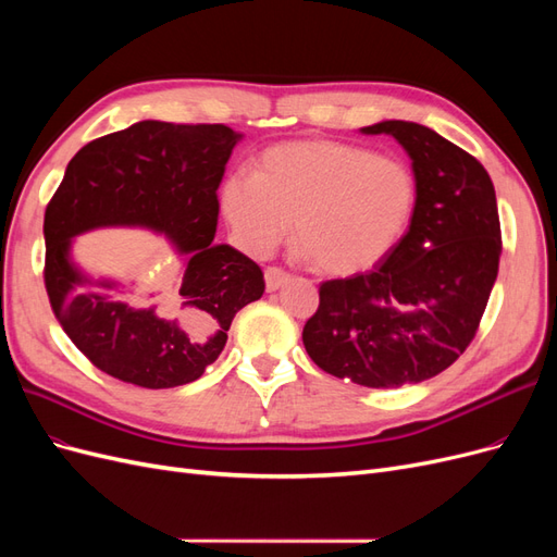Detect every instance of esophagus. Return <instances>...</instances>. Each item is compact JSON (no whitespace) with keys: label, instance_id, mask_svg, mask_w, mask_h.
<instances>
[{"label":"esophagus","instance_id":"esophagus-1","mask_svg":"<svg viewBox=\"0 0 557 557\" xmlns=\"http://www.w3.org/2000/svg\"><path fill=\"white\" fill-rule=\"evenodd\" d=\"M288 278H290V274L283 272L281 267H267V269H264V283H267V290H269V293L278 290L281 285L288 283Z\"/></svg>","mask_w":557,"mask_h":557}]
</instances>
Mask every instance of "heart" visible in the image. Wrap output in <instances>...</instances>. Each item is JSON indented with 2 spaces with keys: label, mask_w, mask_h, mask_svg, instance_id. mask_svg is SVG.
Returning a JSON list of instances; mask_svg holds the SVG:
<instances>
[{
  "label": "heart",
  "mask_w": 557,
  "mask_h": 557,
  "mask_svg": "<svg viewBox=\"0 0 557 557\" xmlns=\"http://www.w3.org/2000/svg\"><path fill=\"white\" fill-rule=\"evenodd\" d=\"M413 209L409 164L332 139L267 148L256 172L221 185V211L246 250L269 256L293 221L301 256L330 276L376 264L407 232Z\"/></svg>",
  "instance_id": "b5f03b06"
}]
</instances>
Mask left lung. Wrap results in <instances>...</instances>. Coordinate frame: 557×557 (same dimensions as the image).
Listing matches in <instances>:
<instances>
[{"instance_id":"left-lung-1","label":"left lung","mask_w":557,"mask_h":557,"mask_svg":"<svg viewBox=\"0 0 557 557\" xmlns=\"http://www.w3.org/2000/svg\"><path fill=\"white\" fill-rule=\"evenodd\" d=\"M416 176L409 232L364 274L320 285L301 342L323 372L367 387L442 374L474 339L497 278L502 232L483 164L434 129L383 121Z\"/></svg>"}]
</instances>
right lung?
Listing matches in <instances>:
<instances>
[{"instance_id":"1","label":"right lung","mask_w":557,"mask_h":557,"mask_svg":"<svg viewBox=\"0 0 557 557\" xmlns=\"http://www.w3.org/2000/svg\"><path fill=\"white\" fill-rule=\"evenodd\" d=\"M242 134L227 125L141 121L83 146L48 201L46 293L74 346L104 374L148 391L197 381L221 356L232 318L264 293L262 269L213 244L218 185ZM97 226L164 233L184 272L158 306L71 262V239Z\"/></svg>"}]
</instances>
